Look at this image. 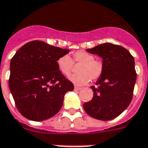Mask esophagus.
<instances>
[{"mask_svg":"<svg viewBox=\"0 0 148 148\" xmlns=\"http://www.w3.org/2000/svg\"><path fill=\"white\" fill-rule=\"evenodd\" d=\"M81 87H78V86H74V90H80Z\"/></svg>","mask_w":148,"mask_h":148,"instance_id":"obj_1","label":"esophagus"}]
</instances>
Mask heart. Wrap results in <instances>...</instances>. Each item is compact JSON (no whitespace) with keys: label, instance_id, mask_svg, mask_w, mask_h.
Wrapping results in <instances>:
<instances>
[{"label":"heart","instance_id":"1","mask_svg":"<svg viewBox=\"0 0 148 148\" xmlns=\"http://www.w3.org/2000/svg\"><path fill=\"white\" fill-rule=\"evenodd\" d=\"M59 71L65 77H69L73 71L74 64H78V74L71 77L70 80L78 86L86 85L90 80H95L101 77L104 65L101 60L94 59L92 54L85 50H77L72 53V58L68 55L62 56L57 59Z\"/></svg>","mask_w":148,"mask_h":148}]
</instances>
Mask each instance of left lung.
I'll list each match as a JSON object with an SVG mask.
<instances>
[{
	"label": "left lung",
	"mask_w": 148,
	"mask_h": 148,
	"mask_svg": "<svg viewBox=\"0 0 148 148\" xmlns=\"http://www.w3.org/2000/svg\"><path fill=\"white\" fill-rule=\"evenodd\" d=\"M102 58L104 70L92 86L93 98L84 104L86 114L100 120H110L126 110L132 99L136 81L133 56L124 47L105 43L86 49Z\"/></svg>",
	"instance_id": "1"
}]
</instances>
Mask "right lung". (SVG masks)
<instances>
[{"instance_id": "1", "label": "right lung", "mask_w": 148, "mask_h": 148, "mask_svg": "<svg viewBox=\"0 0 148 148\" xmlns=\"http://www.w3.org/2000/svg\"><path fill=\"white\" fill-rule=\"evenodd\" d=\"M69 49L33 40L22 46L11 59L9 86L22 116L43 121L55 116L64 94L74 85L59 71L57 59Z\"/></svg>"}]
</instances>
